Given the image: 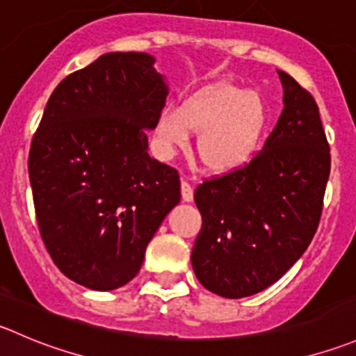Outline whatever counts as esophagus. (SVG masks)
<instances>
[{"label":"esophagus","mask_w":356,"mask_h":356,"mask_svg":"<svg viewBox=\"0 0 356 356\" xmlns=\"http://www.w3.org/2000/svg\"><path fill=\"white\" fill-rule=\"evenodd\" d=\"M181 195L184 202H193V186L186 179H182L181 182Z\"/></svg>","instance_id":"obj_1"}]
</instances>
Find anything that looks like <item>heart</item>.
Masks as SVG:
<instances>
[{
  "mask_svg": "<svg viewBox=\"0 0 356 356\" xmlns=\"http://www.w3.org/2000/svg\"><path fill=\"white\" fill-rule=\"evenodd\" d=\"M270 123V108L257 92L220 85L189 97L184 104H167L154 122V147L170 158L198 132L202 163L217 174L238 170L255 154Z\"/></svg>",
  "mask_w": 356,
  "mask_h": 356,
  "instance_id": "1",
  "label": "heart"
}]
</instances>
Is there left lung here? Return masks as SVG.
<instances>
[{
	"instance_id": "obj_1",
	"label": "left lung",
	"mask_w": 356,
	"mask_h": 356,
	"mask_svg": "<svg viewBox=\"0 0 356 356\" xmlns=\"http://www.w3.org/2000/svg\"><path fill=\"white\" fill-rule=\"evenodd\" d=\"M284 111L262 149L238 170L203 181L191 264L207 291L240 299L280 280L318 227L330 147L318 106L292 76L278 71Z\"/></svg>"
}]
</instances>
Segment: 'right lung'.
Listing matches in <instances>:
<instances>
[{
  "label": "right lung",
  "mask_w": 356,
  "mask_h": 356,
  "mask_svg": "<svg viewBox=\"0 0 356 356\" xmlns=\"http://www.w3.org/2000/svg\"><path fill=\"white\" fill-rule=\"evenodd\" d=\"M143 51H111L65 76L29 151L38 227L55 266L92 291H115L181 202L175 168L147 154L146 130L168 86Z\"/></svg>",
  "instance_id": "add662e5"
}]
</instances>
